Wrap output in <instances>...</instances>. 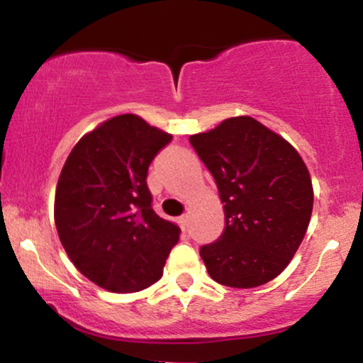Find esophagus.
<instances>
[{
    "mask_svg": "<svg viewBox=\"0 0 363 363\" xmlns=\"http://www.w3.org/2000/svg\"><path fill=\"white\" fill-rule=\"evenodd\" d=\"M177 223H179V227L182 228V230H186V228H187V223H189V216H187V215L179 216V218H177Z\"/></svg>",
    "mask_w": 363,
    "mask_h": 363,
    "instance_id": "1",
    "label": "esophagus"
}]
</instances>
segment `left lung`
Returning a JSON list of instances; mask_svg holds the SVG:
<instances>
[{
	"mask_svg": "<svg viewBox=\"0 0 363 363\" xmlns=\"http://www.w3.org/2000/svg\"><path fill=\"white\" fill-rule=\"evenodd\" d=\"M189 141L223 203V234L199 249L208 274L234 289L272 281L289 266L311 222L314 191L302 157L249 116L225 119Z\"/></svg>",
	"mask_w": 363,
	"mask_h": 363,
	"instance_id": "left-lung-1",
	"label": "left lung"
}]
</instances>
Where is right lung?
<instances>
[{"instance_id":"right-lung-1","label":"right lung","mask_w":363,"mask_h":363,"mask_svg":"<svg viewBox=\"0 0 363 363\" xmlns=\"http://www.w3.org/2000/svg\"><path fill=\"white\" fill-rule=\"evenodd\" d=\"M172 135L136 114L107 119L74 145L62 165L54 222L83 277L109 291L148 289L164 273L181 228L152 208L147 174Z\"/></svg>"}]
</instances>
